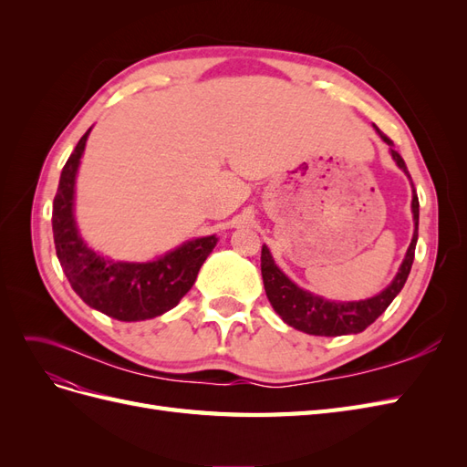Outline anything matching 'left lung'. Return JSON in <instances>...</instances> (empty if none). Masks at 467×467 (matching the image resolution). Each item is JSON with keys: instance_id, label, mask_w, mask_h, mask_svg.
Here are the masks:
<instances>
[{"instance_id": "1", "label": "left lung", "mask_w": 467, "mask_h": 467, "mask_svg": "<svg viewBox=\"0 0 467 467\" xmlns=\"http://www.w3.org/2000/svg\"><path fill=\"white\" fill-rule=\"evenodd\" d=\"M381 140L388 146H391V155L395 163H398L403 171L409 175L407 165L401 155L393 150L391 140L376 129ZM413 218H415V234L411 239V245L407 249V255L401 263L398 276L393 278L391 285L374 298L362 300V302H329L323 300L319 296L309 294L294 285L280 268L275 265L271 251L263 245L261 251V275L265 282V292L268 302L273 304L275 312L285 319L290 327L300 329L309 335H321V337H335V335H348V333H360L368 325H372L386 307L393 302L405 285V280L411 271V265L415 259V245L419 237V199L413 194Z\"/></svg>"}]
</instances>
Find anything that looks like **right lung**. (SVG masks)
<instances>
[{
    "instance_id": "right-lung-1",
    "label": "right lung",
    "mask_w": 467,
    "mask_h": 467,
    "mask_svg": "<svg viewBox=\"0 0 467 467\" xmlns=\"http://www.w3.org/2000/svg\"><path fill=\"white\" fill-rule=\"evenodd\" d=\"M91 129L69 155L54 196L52 232L56 255L69 285L88 306L119 321L158 317L175 307L194 285L202 263L216 245L208 235L181 245L153 263H115L91 251L74 222V185Z\"/></svg>"
}]
</instances>
